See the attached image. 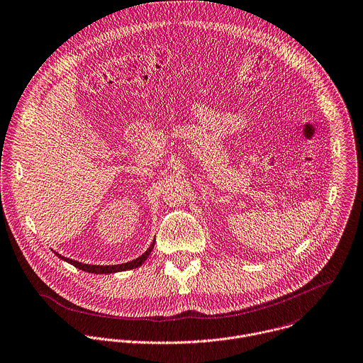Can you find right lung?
I'll use <instances>...</instances> for the list:
<instances>
[{"label": "right lung", "instance_id": "add662e5", "mask_svg": "<svg viewBox=\"0 0 363 363\" xmlns=\"http://www.w3.org/2000/svg\"><path fill=\"white\" fill-rule=\"evenodd\" d=\"M153 246H155V241L150 243V246L147 247V250L145 252V253H142L139 257H136V259H133V260H130V262H126V263H121V264H107V266H100V264H86V263H82V262H77V260H73V259H70V257H65V256H62V255H59L57 252H55L56 253V256H59L60 259H63L65 262H67V263H70V264H73L74 267H77V269H80V270H84V272H89V273H94V274H108V273H117V272H123V270H129V269H136V267H139L146 259H147V256L150 255V252H152V249H153Z\"/></svg>", "mask_w": 363, "mask_h": 363}]
</instances>
